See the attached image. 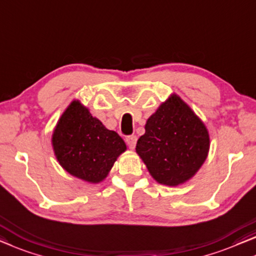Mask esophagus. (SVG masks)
Returning <instances> with one entry per match:
<instances>
[{
    "mask_svg": "<svg viewBox=\"0 0 256 256\" xmlns=\"http://www.w3.org/2000/svg\"><path fill=\"white\" fill-rule=\"evenodd\" d=\"M136 142H137L136 135H130V136L126 137V143H127V146L130 148V149H134V148L136 146Z\"/></svg>",
    "mask_w": 256,
    "mask_h": 256,
    "instance_id": "34e87169",
    "label": "esophagus"
}]
</instances>
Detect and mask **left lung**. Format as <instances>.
Here are the masks:
<instances>
[{"label": "left lung", "instance_id": "obj_1", "mask_svg": "<svg viewBox=\"0 0 256 256\" xmlns=\"http://www.w3.org/2000/svg\"><path fill=\"white\" fill-rule=\"evenodd\" d=\"M209 143L204 124L174 94L148 119L136 152L156 181L178 186L198 171L208 156Z\"/></svg>", "mask_w": 256, "mask_h": 256}]
</instances>
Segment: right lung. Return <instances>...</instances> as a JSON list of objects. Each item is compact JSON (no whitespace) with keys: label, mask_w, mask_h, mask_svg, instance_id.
<instances>
[{"label":"right lung","mask_w":256,"mask_h":256,"mask_svg":"<svg viewBox=\"0 0 256 256\" xmlns=\"http://www.w3.org/2000/svg\"><path fill=\"white\" fill-rule=\"evenodd\" d=\"M52 142L62 168L92 184L105 179L116 158L127 149L124 140L104 127L80 102H72L62 114Z\"/></svg>","instance_id":"1"}]
</instances>
